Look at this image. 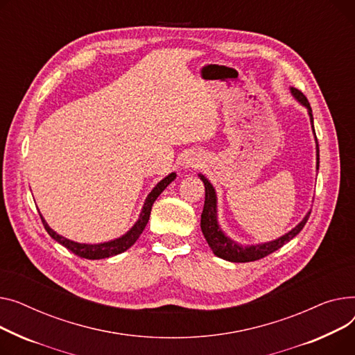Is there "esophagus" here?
Instances as JSON below:
<instances>
[{
    "mask_svg": "<svg viewBox=\"0 0 355 355\" xmlns=\"http://www.w3.org/2000/svg\"><path fill=\"white\" fill-rule=\"evenodd\" d=\"M199 162H196V159H189L186 162V168H195V166H198Z\"/></svg>",
    "mask_w": 355,
    "mask_h": 355,
    "instance_id": "1",
    "label": "esophagus"
}]
</instances>
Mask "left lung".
<instances>
[{"label": "left lung", "mask_w": 355, "mask_h": 355, "mask_svg": "<svg viewBox=\"0 0 355 355\" xmlns=\"http://www.w3.org/2000/svg\"><path fill=\"white\" fill-rule=\"evenodd\" d=\"M291 92L295 96V98L298 101H301L304 106L308 109L309 112V117H311V124L312 129H314V119H312V110L308 103V98L304 96L302 92H300L295 87H291ZM315 132V130H314ZM317 140V136H315ZM318 143V141H317ZM320 168V148L317 144V169ZM200 179L205 184V205H203V212H202V219H200V227L203 236L207 242V245L211 246V249L214 251V254L222 259L231 261V262H252V261H258L261 258L268 257L269 254L275 252L277 249H279L281 246H284L286 242H289L294 236H297L302 227L305 226L311 212H308V215L304 218V220L297 225L293 231H289L286 235L272 241V242H266L262 245H252V246H242L235 243L234 241H231L229 238H226L223 235V232L220 231V227L218 225L216 220V195H215V189L212 187V184L207 182V179L200 175Z\"/></svg>", "instance_id": "obj_1"}]
</instances>
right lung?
<instances>
[{"instance_id":"obj_1","label":"right lung","mask_w":355,"mask_h":355,"mask_svg":"<svg viewBox=\"0 0 355 355\" xmlns=\"http://www.w3.org/2000/svg\"><path fill=\"white\" fill-rule=\"evenodd\" d=\"M175 178H176V173H171L169 176H166L163 180H160L156 184L155 189L149 193L148 199H146L144 206H143V209H141V214H140V218L135 223V226L124 236H121L119 239H114V241H110V242H104V243H98V245H86V243H77V242L69 241L66 238L57 235L53 231V229L46 223L43 216L40 215V218H41V220H43V225L46 227V231L49 232V235L54 241L61 243L62 246H66L67 249H70V251L73 254H76L77 257L86 258V259H103V258L114 257V255H119V254H121L124 251H128V249L139 239V236L143 232V229L146 227V225H148V222H149L150 212H152V206H153L155 200L166 189V186H168L172 180H175Z\"/></svg>"}]
</instances>
